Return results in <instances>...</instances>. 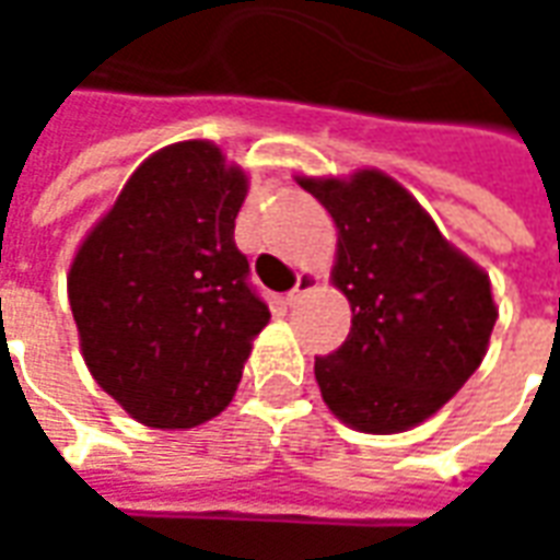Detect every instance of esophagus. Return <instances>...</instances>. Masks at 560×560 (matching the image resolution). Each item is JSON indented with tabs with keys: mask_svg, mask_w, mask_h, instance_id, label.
<instances>
[{
	"mask_svg": "<svg viewBox=\"0 0 560 560\" xmlns=\"http://www.w3.org/2000/svg\"><path fill=\"white\" fill-rule=\"evenodd\" d=\"M317 288V276L315 272H300V279H296V288L293 291H288V296H284V303L288 305H300L303 303L305 293H312Z\"/></svg>",
	"mask_w": 560,
	"mask_h": 560,
	"instance_id": "34e87169",
	"label": "esophagus"
}]
</instances>
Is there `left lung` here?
<instances>
[{
    "instance_id": "1",
    "label": "left lung",
    "mask_w": 560,
    "mask_h": 560,
    "mask_svg": "<svg viewBox=\"0 0 560 560\" xmlns=\"http://www.w3.org/2000/svg\"><path fill=\"white\" fill-rule=\"evenodd\" d=\"M296 183L336 221L332 284L351 303L345 345L315 357L320 396L357 432H408L480 369L498 320L489 276L387 173Z\"/></svg>"
}]
</instances>
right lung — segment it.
<instances>
[{"instance_id":"add662e5","label":"right lung","mask_w":560,"mask_h":560,"mask_svg":"<svg viewBox=\"0 0 560 560\" xmlns=\"http://www.w3.org/2000/svg\"><path fill=\"white\" fill-rule=\"evenodd\" d=\"M243 167L209 140L149 155L86 233L68 303L95 384L152 429H191L231 405L269 324L233 243Z\"/></svg>"}]
</instances>
